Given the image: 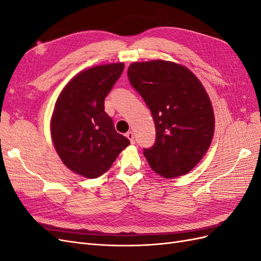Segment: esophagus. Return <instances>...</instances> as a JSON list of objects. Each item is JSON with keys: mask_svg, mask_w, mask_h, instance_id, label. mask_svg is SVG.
Segmentation results:
<instances>
[{"mask_svg": "<svg viewBox=\"0 0 261 261\" xmlns=\"http://www.w3.org/2000/svg\"><path fill=\"white\" fill-rule=\"evenodd\" d=\"M126 137L129 139V141H130L132 144L135 143V140H134V133L133 132H128L127 134H126Z\"/></svg>", "mask_w": 261, "mask_h": 261, "instance_id": "esophagus-1", "label": "esophagus"}]
</instances>
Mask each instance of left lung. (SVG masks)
I'll return each instance as SVG.
<instances>
[{
	"label": "left lung",
	"mask_w": 261,
	"mask_h": 261,
	"mask_svg": "<svg viewBox=\"0 0 261 261\" xmlns=\"http://www.w3.org/2000/svg\"><path fill=\"white\" fill-rule=\"evenodd\" d=\"M127 76L155 125L154 144L144 149L149 165L165 178L186 174L207 152L215 132L203 86L185 66L161 60L133 63Z\"/></svg>",
	"instance_id": "8db88e82"
}]
</instances>
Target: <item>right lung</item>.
I'll return each mask as SVG.
<instances>
[{
	"instance_id": "right-lung-1",
	"label": "right lung",
	"mask_w": 261,
	"mask_h": 261,
	"mask_svg": "<svg viewBox=\"0 0 261 261\" xmlns=\"http://www.w3.org/2000/svg\"><path fill=\"white\" fill-rule=\"evenodd\" d=\"M123 63L99 65L76 75L55 103L51 136L63 163L77 174L106 173L130 143L105 111V99L121 77Z\"/></svg>"
}]
</instances>
